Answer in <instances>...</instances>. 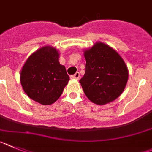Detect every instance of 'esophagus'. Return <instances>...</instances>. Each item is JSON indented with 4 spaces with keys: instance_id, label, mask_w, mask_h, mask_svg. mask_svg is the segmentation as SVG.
Wrapping results in <instances>:
<instances>
[{
    "instance_id": "esophagus-1",
    "label": "esophagus",
    "mask_w": 152,
    "mask_h": 152,
    "mask_svg": "<svg viewBox=\"0 0 152 152\" xmlns=\"http://www.w3.org/2000/svg\"><path fill=\"white\" fill-rule=\"evenodd\" d=\"M79 77H80V74H79V72H77V73H75L74 75H73V76H70V79H76V80H78V79H79Z\"/></svg>"
}]
</instances>
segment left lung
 Wrapping results in <instances>:
<instances>
[{
    "label": "left lung",
    "instance_id": "left-lung-1",
    "mask_svg": "<svg viewBox=\"0 0 152 152\" xmlns=\"http://www.w3.org/2000/svg\"><path fill=\"white\" fill-rule=\"evenodd\" d=\"M86 73L79 80L86 97L103 105L117 99L126 86L129 72L123 58L114 49L97 42L84 50Z\"/></svg>",
    "mask_w": 152,
    "mask_h": 152
}]
</instances>
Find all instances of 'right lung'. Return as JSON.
Listing matches in <instances>:
<instances>
[{"instance_id":"1","label":"right lung","mask_w":152,"mask_h":152,"mask_svg":"<svg viewBox=\"0 0 152 152\" xmlns=\"http://www.w3.org/2000/svg\"><path fill=\"white\" fill-rule=\"evenodd\" d=\"M59 57L57 49L45 46L31 54L23 65L20 83L26 94L35 102L52 104L67 85L69 77Z\"/></svg>"}]
</instances>
